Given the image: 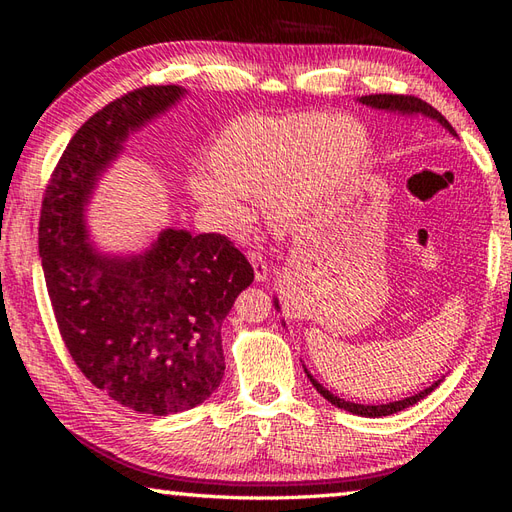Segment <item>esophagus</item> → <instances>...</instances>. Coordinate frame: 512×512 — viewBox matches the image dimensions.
<instances>
[{"instance_id":"esophagus-1","label":"esophagus","mask_w":512,"mask_h":512,"mask_svg":"<svg viewBox=\"0 0 512 512\" xmlns=\"http://www.w3.org/2000/svg\"><path fill=\"white\" fill-rule=\"evenodd\" d=\"M248 259L250 264H253V270H255V279L257 281H264L268 277V264L262 253H255V250H250L248 253Z\"/></svg>"}]
</instances>
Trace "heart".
I'll list each match as a JSON object with an SVG mask.
<instances>
[{
	"mask_svg": "<svg viewBox=\"0 0 512 512\" xmlns=\"http://www.w3.org/2000/svg\"><path fill=\"white\" fill-rule=\"evenodd\" d=\"M369 154L365 127L352 118L301 112L250 116L226 127L209 149L211 171L191 176V193L228 228H242V198L262 200L275 226H292L339 193Z\"/></svg>",
	"mask_w": 512,
	"mask_h": 512,
	"instance_id": "1",
	"label": "heart"
}]
</instances>
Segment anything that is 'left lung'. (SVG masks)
I'll return each instance as SVG.
<instances>
[{
  "mask_svg": "<svg viewBox=\"0 0 512 512\" xmlns=\"http://www.w3.org/2000/svg\"><path fill=\"white\" fill-rule=\"evenodd\" d=\"M358 101H361L363 105L374 107V110L396 112V114H402V116L422 114V116H427V118H433V121H438L444 129H449V134L458 136V134H455V129L451 127V123L447 121V118H444V116L436 110V107H431L427 101L418 99V96H409V94H369V96H361V99H358ZM275 308L279 310V303H277V301H275ZM306 374H308V378H310V383H312L314 387H317L319 394H321L325 400H330L334 407L345 409V411H350V413H356V416H365V418H380V416H391V413H398V411H402V409L416 405V402H420L424 396H429L431 391L440 385V380H438V383H433L431 387L422 389L420 394H416V396L402 398V400H396V402H387V405H358V402H350V400H343V398H339V396H334L332 391H328L321 383H317V380L312 378V374L308 372V369H306Z\"/></svg>",
  "mask_w": 512,
  "mask_h": 512,
  "instance_id": "1",
  "label": "left lung"
}]
</instances>
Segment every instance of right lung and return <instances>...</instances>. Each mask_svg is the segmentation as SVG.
<instances>
[{
  "mask_svg": "<svg viewBox=\"0 0 512 512\" xmlns=\"http://www.w3.org/2000/svg\"><path fill=\"white\" fill-rule=\"evenodd\" d=\"M184 92L145 85L88 118L52 171L39 220L43 277L72 361L112 400L154 416L187 411L220 387L222 321L253 284V266L228 237L178 228L143 255H101L85 206L129 132Z\"/></svg>",
  "mask_w": 512,
  "mask_h": 512,
  "instance_id": "right-lung-1",
  "label": "right lung"
}]
</instances>
